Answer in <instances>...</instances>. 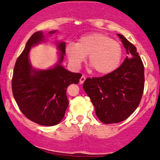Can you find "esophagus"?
Segmentation results:
<instances>
[{"instance_id":"1","label":"esophagus","mask_w":160,"mask_h":160,"mask_svg":"<svg viewBox=\"0 0 160 160\" xmlns=\"http://www.w3.org/2000/svg\"><path fill=\"white\" fill-rule=\"evenodd\" d=\"M85 80H86V77L85 76H82L80 79V83L82 84L84 82V81H85Z\"/></svg>"}]
</instances>
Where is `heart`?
Segmentation results:
<instances>
[{"label": "heart", "instance_id": "1", "mask_svg": "<svg viewBox=\"0 0 160 160\" xmlns=\"http://www.w3.org/2000/svg\"><path fill=\"white\" fill-rule=\"evenodd\" d=\"M65 52L70 63L74 68L80 67L86 56H89V65L101 74L114 71L120 65L122 58L120 43L100 33L80 37L76 44L70 43L66 46Z\"/></svg>", "mask_w": 160, "mask_h": 160}]
</instances>
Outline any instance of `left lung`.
I'll use <instances>...</instances> for the list:
<instances>
[{"label":"left lung","instance_id":"obj_1","mask_svg":"<svg viewBox=\"0 0 160 160\" xmlns=\"http://www.w3.org/2000/svg\"><path fill=\"white\" fill-rule=\"evenodd\" d=\"M128 56L114 71L100 78H87L83 89L98 120L117 123L130 117L140 104L144 88V68L136 47L118 34Z\"/></svg>","mask_w":160,"mask_h":160}]
</instances>
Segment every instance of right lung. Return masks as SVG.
Wrapping results in <instances>:
<instances>
[{
    "mask_svg": "<svg viewBox=\"0 0 160 160\" xmlns=\"http://www.w3.org/2000/svg\"><path fill=\"white\" fill-rule=\"evenodd\" d=\"M43 38V32H38L28 40L16 62L12 91L19 110L28 120L41 126H52L59 123L65 116L69 104L66 94L68 86L78 84L82 74L67 71L60 64L65 54L64 42L58 44L61 51L59 64L44 71L33 69L28 60L29 51Z\"/></svg>",
    "mask_w": 160,
    "mask_h": 160,
    "instance_id": "right-lung-1",
    "label": "right lung"
}]
</instances>
